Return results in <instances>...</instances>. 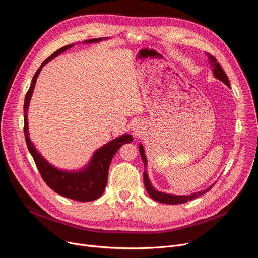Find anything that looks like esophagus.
<instances>
[{
    "mask_svg": "<svg viewBox=\"0 0 258 258\" xmlns=\"http://www.w3.org/2000/svg\"><path fill=\"white\" fill-rule=\"evenodd\" d=\"M134 133H135V135H137V136H140L141 133H142V130H141V127L139 125H137L136 127L134 128Z\"/></svg>",
    "mask_w": 258,
    "mask_h": 258,
    "instance_id": "esophagus-1",
    "label": "esophagus"
}]
</instances>
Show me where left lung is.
<instances>
[{
    "label": "left lung",
    "instance_id": "8db88e82",
    "mask_svg": "<svg viewBox=\"0 0 258 258\" xmlns=\"http://www.w3.org/2000/svg\"><path fill=\"white\" fill-rule=\"evenodd\" d=\"M208 59H209V64L211 67V70L213 72V75L216 79L221 80L222 83H224L228 88H230V84H229V79L226 75V73L224 72V70L222 69L221 64L216 61L215 57H213L210 54H207ZM139 152L142 158V161L144 163V172H143V181H144V185L146 188L147 194L150 195V197L160 203H163V204H169V205H175V204H183V203H186L188 201H191L202 195L206 194L207 191H209L210 189L213 187L214 184H212L211 186L207 187L205 190H201L198 192H194L191 195H186V196H178V195H171V194H166V192H162L157 190V189L152 185V182L150 181V178L147 175V159L145 156V152H144V147L143 145L140 143L139 144Z\"/></svg>",
    "mask_w": 258,
    "mask_h": 258
}]
</instances>
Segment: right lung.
<instances>
[{
    "mask_svg": "<svg viewBox=\"0 0 258 258\" xmlns=\"http://www.w3.org/2000/svg\"><path fill=\"white\" fill-rule=\"evenodd\" d=\"M108 37L93 38L83 42L84 44H93L99 43ZM75 44L67 45L57 51L54 52L51 56H49L38 68L35 72L30 88L26 94L24 102V133L27 146H28L29 153L33 157V160L36 164V167L42 175L45 183L56 194L78 202H91L101 197L103 194L106 183H107V173L113 157L117 153L119 148L133 141V137L128 134H123L121 136L107 142L101 147L97 148L94 152L88 163L79 169H61L52 165L50 162L45 159V157L40 154L29 136L28 130V108L30 100L33 94V90L36 84V79L42 71L43 67L47 64L50 60L57 57L59 54L66 50L70 49Z\"/></svg>",
    "mask_w": 258,
    "mask_h": 258,
    "instance_id": "obj_1",
    "label": "right lung"
}]
</instances>
